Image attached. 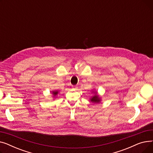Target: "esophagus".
I'll use <instances>...</instances> for the list:
<instances>
[{
  "label": "esophagus",
  "mask_w": 153,
  "mask_h": 153,
  "mask_svg": "<svg viewBox=\"0 0 153 153\" xmlns=\"http://www.w3.org/2000/svg\"><path fill=\"white\" fill-rule=\"evenodd\" d=\"M72 89H77V87L76 86V85H72Z\"/></svg>",
  "instance_id": "1"
}]
</instances>
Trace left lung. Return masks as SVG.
I'll return each instance as SVG.
<instances>
[{
  "label": "left lung",
  "instance_id": "obj_1",
  "mask_svg": "<svg viewBox=\"0 0 153 153\" xmlns=\"http://www.w3.org/2000/svg\"><path fill=\"white\" fill-rule=\"evenodd\" d=\"M91 100L92 102H94V103H99V102L100 101L99 97H98L97 95H94V97H92L91 98Z\"/></svg>",
  "mask_w": 153,
  "mask_h": 153
}]
</instances>
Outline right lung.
Returning a JSON list of instances; mask_svg holds the SVG:
<instances>
[{
    "mask_svg": "<svg viewBox=\"0 0 153 153\" xmlns=\"http://www.w3.org/2000/svg\"><path fill=\"white\" fill-rule=\"evenodd\" d=\"M58 94V91H54V92H53V94L54 95V96H56Z\"/></svg>",
    "mask_w": 153,
    "mask_h": 153,
    "instance_id": "right-lung-1",
    "label": "right lung"
}]
</instances>
